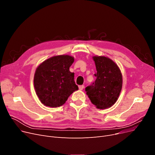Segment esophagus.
Returning a JSON list of instances; mask_svg holds the SVG:
<instances>
[{
  "label": "esophagus",
  "instance_id": "esophagus-1",
  "mask_svg": "<svg viewBox=\"0 0 155 155\" xmlns=\"http://www.w3.org/2000/svg\"><path fill=\"white\" fill-rule=\"evenodd\" d=\"M84 85H80V86H79V90H83L84 89Z\"/></svg>",
  "mask_w": 155,
  "mask_h": 155
}]
</instances>
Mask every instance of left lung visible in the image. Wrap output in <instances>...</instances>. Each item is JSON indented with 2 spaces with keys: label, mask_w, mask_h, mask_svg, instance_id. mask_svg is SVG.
<instances>
[{
  "label": "left lung",
  "mask_w": 155,
  "mask_h": 155,
  "mask_svg": "<svg viewBox=\"0 0 155 155\" xmlns=\"http://www.w3.org/2000/svg\"><path fill=\"white\" fill-rule=\"evenodd\" d=\"M97 73L94 83L85 88L91 102L98 109L111 107L117 101L122 87V75L119 66L105 56H93Z\"/></svg>",
  "instance_id": "obj_1"
}]
</instances>
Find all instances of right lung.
I'll use <instances>...</instances> for the list:
<instances>
[{
	"label": "right lung",
	"mask_w": 155,
	"mask_h": 155,
	"mask_svg": "<svg viewBox=\"0 0 155 155\" xmlns=\"http://www.w3.org/2000/svg\"><path fill=\"white\" fill-rule=\"evenodd\" d=\"M74 58L69 55L51 57L41 63L35 71L34 87L45 106L56 108L64 105L69 96L78 90L74 73L69 71Z\"/></svg>",
	"instance_id": "1"
}]
</instances>
